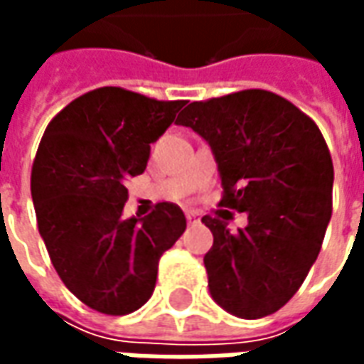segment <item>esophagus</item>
Instances as JSON below:
<instances>
[{
    "label": "esophagus",
    "mask_w": 364,
    "mask_h": 364,
    "mask_svg": "<svg viewBox=\"0 0 364 364\" xmlns=\"http://www.w3.org/2000/svg\"><path fill=\"white\" fill-rule=\"evenodd\" d=\"M187 220H189V222H200V214H198L197 210H189V213H187Z\"/></svg>",
    "instance_id": "esophagus-1"
}]
</instances>
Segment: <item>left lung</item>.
Segmentation results:
<instances>
[{
  "instance_id": "obj_1",
  "label": "left lung",
  "mask_w": 364,
  "mask_h": 364,
  "mask_svg": "<svg viewBox=\"0 0 364 364\" xmlns=\"http://www.w3.org/2000/svg\"><path fill=\"white\" fill-rule=\"evenodd\" d=\"M177 124L213 148L220 206L247 213L237 232L216 216L203 218L214 236L205 255L214 302L244 320L274 314L304 282L331 218L333 164L320 128L265 90L195 101Z\"/></svg>"
}]
</instances>
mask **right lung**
I'll list each match as a JSON object with an SVG mask.
<instances>
[{
    "label": "right lung",
    "instance_id": "right-lung-1",
    "mask_svg": "<svg viewBox=\"0 0 364 364\" xmlns=\"http://www.w3.org/2000/svg\"><path fill=\"white\" fill-rule=\"evenodd\" d=\"M185 101L99 87L48 122L31 171L38 232L56 273L83 304L124 316L148 302L159 257L187 228L173 203L124 220L128 177L140 175Z\"/></svg>",
    "mask_w": 364,
    "mask_h": 364
}]
</instances>
